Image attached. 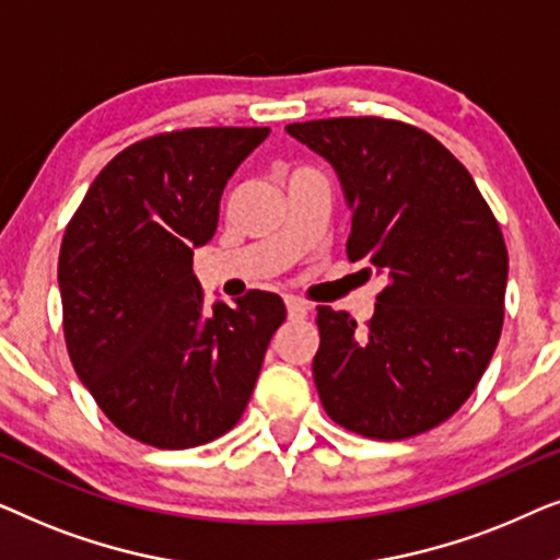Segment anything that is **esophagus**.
<instances>
[{
	"label": "esophagus",
	"instance_id": "obj_1",
	"mask_svg": "<svg viewBox=\"0 0 560 560\" xmlns=\"http://www.w3.org/2000/svg\"><path fill=\"white\" fill-rule=\"evenodd\" d=\"M285 308H288V316L293 318V320H301V318H305L308 316V303H303L301 298H295V295H288L285 298Z\"/></svg>",
	"mask_w": 560,
	"mask_h": 560
}]
</instances>
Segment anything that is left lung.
I'll return each instance as SVG.
<instances>
[{"instance_id": "1", "label": "left lung", "mask_w": 560, "mask_h": 560, "mask_svg": "<svg viewBox=\"0 0 560 560\" xmlns=\"http://www.w3.org/2000/svg\"><path fill=\"white\" fill-rule=\"evenodd\" d=\"M285 129L336 171L351 211V262L387 280L364 331L349 313L316 308L320 402L370 439L431 431L474 393L500 341V224L469 171L423 129L377 117Z\"/></svg>"}]
</instances>
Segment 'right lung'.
<instances>
[{"mask_svg": "<svg viewBox=\"0 0 560 560\" xmlns=\"http://www.w3.org/2000/svg\"><path fill=\"white\" fill-rule=\"evenodd\" d=\"M267 127H198L121 150L63 234L58 288L73 370L104 416L158 448H190L247 408L280 295L206 311L194 249L211 242L226 183Z\"/></svg>", "mask_w": 560, "mask_h": 560, "instance_id": "add662e5", "label": "right lung"}]
</instances>
